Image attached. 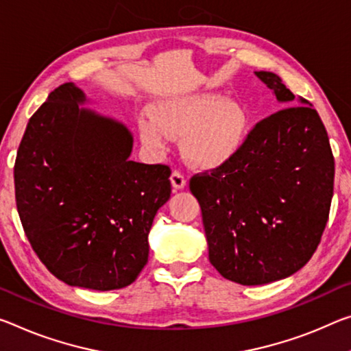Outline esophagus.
<instances>
[{"instance_id":"esophagus-1","label":"esophagus","mask_w":351,"mask_h":351,"mask_svg":"<svg viewBox=\"0 0 351 351\" xmlns=\"http://www.w3.org/2000/svg\"><path fill=\"white\" fill-rule=\"evenodd\" d=\"M170 180H171V186H173V187L176 189V191H180V189H184L186 184H187V178H186V175L182 173V171H180V170H173V171H171Z\"/></svg>"}]
</instances>
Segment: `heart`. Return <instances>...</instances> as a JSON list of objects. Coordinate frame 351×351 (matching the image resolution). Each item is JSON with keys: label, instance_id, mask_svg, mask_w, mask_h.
Listing matches in <instances>:
<instances>
[{"label": "heart", "instance_id": "b5f03b06", "mask_svg": "<svg viewBox=\"0 0 351 351\" xmlns=\"http://www.w3.org/2000/svg\"><path fill=\"white\" fill-rule=\"evenodd\" d=\"M247 130L245 108L217 93L167 99L158 106L156 117L143 114L138 119L147 145L162 148L170 136H184L187 158L206 167L230 160L242 147Z\"/></svg>", "mask_w": 351, "mask_h": 351}]
</instances>
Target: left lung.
I'll return each mask as SVG.
<instances>
[{"label": "left lung", "instance_id": "left-lung-1", "mask_svg": "<svg viewBox=\"0 0 351 351\" xmlns=\"http://www.w3.org/2000/svg\"><path fill=\"white\" fill-rule=\"evenodd\" d=\"M256 75L286 108L259 120L230 160L189 182L210 264L242 286L282 280L313 258L335 187V158L317 110L306 99L293 103L280 76Z\"/></svg>", "mask_w": 351, "mask_h": 351}]
</instances>
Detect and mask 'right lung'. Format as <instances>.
I'll return each instance as SVG.
<instances>
[{
	"instance_id": "1",
	"label": "right lung",
	"mask_w": 351,
	"mask_h": 351,
	"mask_svg": "<svg viewBox=\"0 0 351 351\" xmlns=\"http://www.w3.org/2000/svg\"><path fill=\"white\" fill-rule=\"evenodd\" d=\"M71 82L34 115L16 152L15 202L43 265L69 286L112 291L148 263V232L171 193L170 167L130 159L123 125L77 104Z\"/></svg>"
}]
</instances>
